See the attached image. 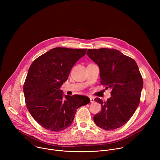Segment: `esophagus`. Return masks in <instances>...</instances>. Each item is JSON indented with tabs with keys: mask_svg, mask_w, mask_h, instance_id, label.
I'll list each match as a JSON object with an SVG mask.
<instances>
[{
	"mask_svg": "<svg viewBox=\"0 0 160 160\" xmlns=\"http://www.w3.org/2000/svg\"><path fill=\"white\" fill-rule=\"evenodd\" d=\"M90 102H91V103H93V102H94V97H92V96H90Z\"/></svg>",
	"mask_w": 160,
	"mask_h": 160,
	"instance_id": "obj_1",
	"label": "esophagus"
}]
</instances>
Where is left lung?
Returning a JSON list of instances; mask_svg holds the SVG:
<instances>
[{"instance_id":"left-lung-1","label":"left lung","mask_w":160,"mask_h":160,"mask_svg":"<svg viewBox=\"0 0 160 160\" xmlns=\"http://www.w3.org/2000/svg\"><path fill=\"white\" fill-rule=\"evenodd\" d=\"M87 54L99 68L101 85L112 89L106 102L95 99L102 108L94 121L101 128L115 130L130 120L139 104L143 80L138 66L116 49H88Z\"/></svg>"}]
</instances>
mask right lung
<instances>
[{
  "mask_svg": "<svg viewBox=\"0 0 160 160\" xmlns=\"http://www.w3.org/2000/svg\"><path fill=\"white\" fill-rule=\"evenodd\" d=\"M87 49L56 48L41 55L31 64L24 83L27 109L44 128L59 132L72 123L77 110L90 102L88 97L65 96L61 87Z\"/></svg>",
  "mask_w": 160,
  "mask_h": 160,
  "instance_id": "obj_1",
  "label": "right lung"
}]
</instances>
